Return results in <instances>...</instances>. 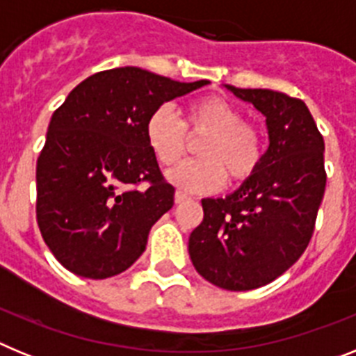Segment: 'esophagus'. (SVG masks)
Masks as SVG:
<instances>
[{
  "mask_svg": "<svg viewBox=\"0 0 356 356\" xmlns=\"http://www.w3.org/2000/svg\"><path fill=\"white\" fill-rule=\"evenodd\" d=\"M188 196L185 193H181V191H176L175 194V201L176 203H184V201H187Z\"/></svg>",
  "mask_w": 356,
  "mask_h": 356,
  "instance_id": "1",
  "label": "esophagus"
}]
</instances>
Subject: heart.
Returning <instances> with one entry per match:
<instances>
[{"label":"heart","mask_w":356,"mask_h":356,"mask_svg":"<svg viewBox=\"0 0 356 356\" xmlns=\"http://www.w3.org/2000/svg\"><path fill=\"white\" fill-rule=\"evenodd\" d=\"M187 134L205 135L196 147L200 160L176 165L168 178L188 193H216L225 185L226 175L232 181H244L262 163V131L244 121L241 110L222 96H207L191 103L184 122L165 105L153 110L146 121L147 146L165 168L184 156Z\"/></svg>","instance_id":"b5f03b06"}]
</instances>
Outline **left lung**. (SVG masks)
Segmentation results:
<instances>
[{
  "mask_svg": "<svg viewBox=\"0 0 356 356\" xmlns=\"http://www.w3.org/2000/svg\"><path fill=\"white\" fill-rule=\"evenodd\" d=\"M225 87L266 115L269 147L235 193L201 200L203 221L188 237V254L210 284L251 291L284 275L312 238L326 187L325 140L298 97Z\"/></svg>",
  "mask_w": 356,
  "mask_h": 356,
  "instance_id": "1",
  "label": "left lung"
}]
</instances>
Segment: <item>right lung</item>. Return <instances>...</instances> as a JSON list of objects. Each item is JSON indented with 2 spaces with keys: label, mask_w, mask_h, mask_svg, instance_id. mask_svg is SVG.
Instances as JSON below:
<instances>
[{
  "label": "right lung",
  "mask_w": 356,
  "mask_h": 356,
  "mask_svg": "<svg viewBox=\"0 0 356 356\" xmlns=\"http://www.w3.org/2000/svg\"><path fill=\"white\" fill-rule=\"evenodd\" d=\"M207 83L115 67L81 81L53 112L37 160V225L67 271L110 278L144 253L151 226L175 203V187L147 146L146 121Z\"/></svg>",
  "instance_id": "obj_1"
}]
</instances>
